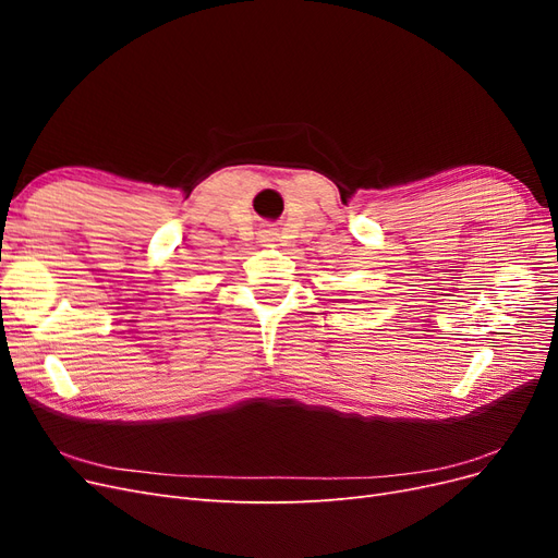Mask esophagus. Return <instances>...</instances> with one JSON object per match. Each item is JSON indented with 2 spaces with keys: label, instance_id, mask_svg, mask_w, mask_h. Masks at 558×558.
<instances>
[{
  "label": "esophagus",
  "instance_id": "obj_1",
  "mask_svg": "<svg viewBox=\"0 0 558 558\" xmlns=\"http://www.w3.org/2000/svg\"><path fill=\"white\" fill-rule=\"evenodd\" d=\"M260 238H263V242H275L277 240V232L275 230H265Z\"/></svg>",
  "mask_w": 558,
  "mask_h": 558
}]
</instances>
